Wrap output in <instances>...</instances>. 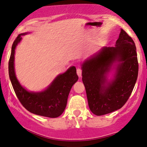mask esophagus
Segmentation results:
<instances>
[{
    "mask_svg": "<svg viewBox=\"0 0 147 147\" xmlns=\"http://www.w3.org/2000/svg\"><path fill=\"white\" fill-rule=\"evenodd\" d=\"M76 73H77L78 77H81L82 76V70L80 69H77V70H76Z\"/></svg>",
    "mask_w": 147,
    "mask_h": 147,
    "instance_id": "obj_1",
    "label": "esophagus"
}]
</instances>
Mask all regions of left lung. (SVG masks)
Listing matches in <instances>:
<instances>
[{
	"instance_id": "obj_1",
	"label": "left lung",
	"mask_w": 147,
	"mask_h": 147,
	"mask_svg": "<svg viewBox=\"0 0 147 147\" xmlns=\"http://www.w3.org/2000/svg\"><path fill=\"white\" fill-rule=\"evenodd\" d=\"M81 69L91 112L100 116L120 109L131 96L137 79L135 42L121 28L115 47L101 48L82 63ZM112 70L113 77L109 80Z\"/></svg>"
}]
</instances>
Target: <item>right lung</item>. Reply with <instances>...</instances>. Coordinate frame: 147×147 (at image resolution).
<instances>
[{
	"label": "right lung",
	"mask_w": 147,
	"mask_h": 147,
	"mask_svg": "<svg viewBox=\"0 0 147 147\" xmlns=\"http://www.w3.org/2000/svg\"><path fill=\"white\" fill-rule=\"evenodd\" d=\"M27 34L28 32L20 34L12 46L9 62V74L12 87L22 106L29 112L42 117H58L65 111L72 86L78 79L76 68L73 66L65 73L59 74L44 90L28 91L20 84L14 71L16 47L21 41L22 36Z\"/></svg>",
	"instance_id": "add662e5"
}]
</instances>
